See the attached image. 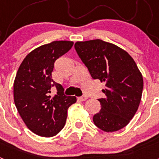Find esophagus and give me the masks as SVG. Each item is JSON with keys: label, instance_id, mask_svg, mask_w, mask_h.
Returning a JSON list of instances; mask_svg holds the SVG:
<instances>
[{"label": "esophagus", "instance_id": "1", "mask_svg": "<svg viewBox=\"0 0 159 159\" xmlns=\"http://www.w3.org/2000/svg\"><path fill=\"white\" fill-rule=\"evenodd\" d=\"M88 99V95H83V96L79 97V99L80 101H85Z\"/></svg>", "mask_w": 159, "mask_h": 159}]
</instances>
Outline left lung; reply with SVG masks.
<instances>
[{"label":"left lung","mask_w":159,"mask_h":159,"mask_svg":"<svg viewBox=\"0 0 159 159\" xmlns=\"http://www.w3.org/2000/svg\"><path fill=\"white\" fill-rule=\"evenodd\" d=\"M75 49L92 78L106 84L105 97L98 99L101 110L93 116L95 125L106 132L126 127L137 111L143 89L134 60L119 47L99 39L76 42Z\"/></svg>","instance_id":"left-lung-1"}]
</instances>
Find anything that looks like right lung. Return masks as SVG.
Returning a JSON list of instances; mask_svg holds the SVG:
<instances>
[{"mask_svg":"<svg viewBox=\"0 0 159 159\" xmlns=\"http://www.w3.org/2000/svg\"><path fill=\"white\" fill-rule=\"evenodd\" d=\"M72 41L59 40L42 45L24 59L13 84L14 102L28 128L34 134L52 137L64 128L67 109L76 102L52 78L55 61L67 53ZM57 94L52 97L51 88Z\"/></svg>","mask_w":159,"mask_h":159,"instance_id":"1","label":"right lung"}]
</instances>
